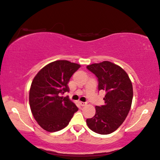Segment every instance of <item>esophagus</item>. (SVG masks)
Returning a JSON list of instances; mask_svg holds the SVG:
<instances>
[{"mask_svg":"<svg viewBox=\"0 0 160 160\" xmlns=\"http://www.w3.org/2000/svg\"><path fill=\"white\" fill-rule=\"evenodd\" d=\"M79 104L81 106H86V103H84V102H82V101H79Z\"/></svg>","mask_w":160,"mask_h":160,"instance_id":"obj_1","label":"esophagus"}]
</instances>
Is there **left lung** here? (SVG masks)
Wrapping results in <instances>:
<instances>
[{
    "label": "left lung",
    "instance_id": "1",
    "mask_svg": "<svg viewBox=\"0 0 160 160\" xmlns=\"http://www.w3.org/2000/svg\"><path fill=\"white\" fill-rule=\"evenodd\" d=\"M98 78V90L106 92L105 104L95 107V114L86 123L92 132L109 134L122 124L132 106L133 87L128 74L108 61L87 66Z\"/></svg>",
    "mask_w": 160,
    "mask_h": 160
}]
</instances>
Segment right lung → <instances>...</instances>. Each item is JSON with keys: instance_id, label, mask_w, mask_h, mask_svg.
<instances>
[{"instance_id": "obj_1", "label": "right lung", "mask_w": 160, "mask_h": 160, "mask_svg": "<svg viewBox=\"0 0 160 160\" xmlns=\"http://www.w3.org/2000/svg\"><path fill=\"white\" fill-rule=\"evenodd\" d=\"M80 65L68 60H57L39 71L32 82L29 104L33 116L43 129L54 132L69 124L78 110L68 98L60 96L69 92L68 83Z\"/></svg>"}]
</instances>
